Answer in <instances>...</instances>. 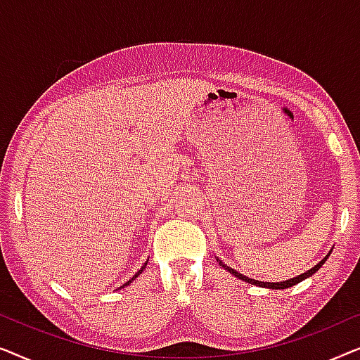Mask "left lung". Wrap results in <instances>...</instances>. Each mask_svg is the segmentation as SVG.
<instances>
[{
  "instance_id": "1",
  "label": "left lung",
  "mask_w": 360,
  "mask_h": 360,
  "mask_svg": "<svg viewBox=\"0 0 360 360\" xmlns=\"http://www.w3.org/2000/svg\"><path fill=\"white\" fill-rule=\"evenodd\" d=\"M329 257V254L326 255V257H324L321 262L319 264H316L314 265L313 269H309L308 272H304V274H302V275H298V277H295V278H290V280H285V282H259V280H254V278H249V277H245V275H243V274H239L238 270H234V269H231V267H228V265H224L223 262H221V260L216 257V260H219V265L221 267H224L226 270H228L229 274H233L234 277H238L239 280H244V282H248V283H250V285H257V287H264V288H272V290H283V288H288V287H293V285H297V283H300L302 282V280H304V278H308V277H311V275L316 272V270H319V267H321V265L326 262V259Z\"/></svg>"
}]
</instances>
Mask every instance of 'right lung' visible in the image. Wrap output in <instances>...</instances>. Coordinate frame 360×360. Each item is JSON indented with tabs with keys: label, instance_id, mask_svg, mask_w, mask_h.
I'll return each mask as SVG.
<instances>
[{
	"label": "right lung",
	"instance_id": "obj_1",
	"mask_svg": "<svg viewBox=\"0 0 360 360\" xmlns=\"http://www.w3.org/2000/svg\"><path fill=\"white\" fill-rule=\"evenodd\" d=\"M146 265H147V262H146V264H144V265H142V269H141V270H139V272H137V274H136V275H134V277H132V278H131V280H127V282H126V283H124V285H122V287H127V285H129V283H131V282H132V280H134V278H136V277H137V275H139V274H142V270H144V267H146Z\"/></svg>",
	"mask_w": 360,
	"mask_h": 360
}]
</instances>
